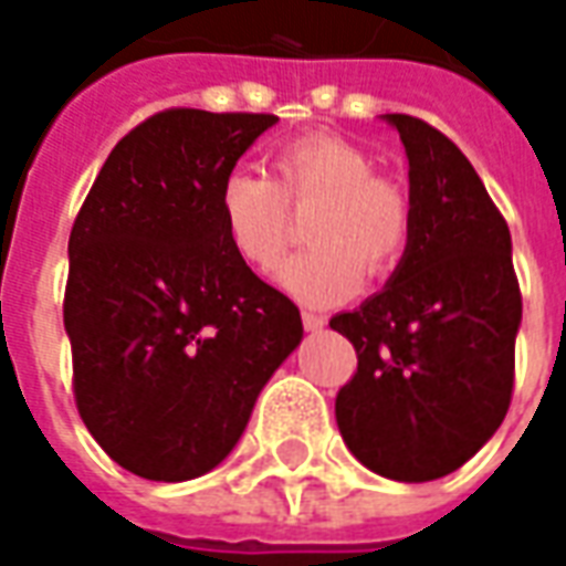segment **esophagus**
<instances>
[{
  "label": "esophagus",
  "mask_w": 566,
  "mask_h": 566,
  "mask_svg": "<svg viewBox=\"0 0 566 566\" xmlns=\"http://www.w3.org/2000/svg\"><path fill=\"white\" fill-rule=\"evenodd\" d=\"M324 324H327V318L318 315V312H303V327H306V331H322Z\"/></svg>",
  "instance_id": "34e87169"
}]
</instances>
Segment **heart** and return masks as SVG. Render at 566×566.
<instances>
[{"instance_id": "obj_1", "label": "heart", "mask_w": 566, "mask_h": 566, "mask_svg": "<svg viewBox=\"0 0 566 566\" xmlns=\"http://www.w3.org/2000/svg\"><path fill=\"white\" fill-rule=\"evenodd\" d=\"M272 177L232 171L220 184L217 214L229 251L254 272L275 270L291 239V211L315 205L306 248L279 272V284L306 306L339 303L361 275L386 279L413 235L405 184L374 171L361 146L327 132L291 137L272 149Z\"/></svg>"}]
</instances>
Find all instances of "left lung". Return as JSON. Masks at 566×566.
I'll return each instance as SVG.
<instances>
[{
  "instance_id": "obj_1",
  "label": "left lung",
  "mask_w": 566,
  "mask_h": 566,
  "mask_svg": "<svg viewBox=\"0 0 566 566\" xmlns=\"http://www.w3.org/2000/svg\"><path fill=\"white\" fill-rule=\"evenodd\" d=\"M386 118L410 161L413 235L389 284L331 318L358 355L337 426L361 465L413 484L457 472L505 420L521 287L509 223L460 146L422 118Z\"/></svg>"
}]
</instances>
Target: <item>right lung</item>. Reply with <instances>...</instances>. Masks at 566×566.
Segmentation results:
<instances>
[{
	"mask_svg": "<svg viewBox=\"0 0 566 566\" xmlns=\"http://www.w3.org/2000/svg\"><path fill=\"white\" fill-rule=\"evenodd\" d=\"M270 113L174 106L109 153L70 232L63 327L94 441L149 481L229 457L266 379L303 339L294 300L242 266L220 184Z\"/></svg>",
	"mask_w": 566,
	"mask_h": 566,
	"instance_id": "1",
	"label": "right lung"
}]
</instances>
